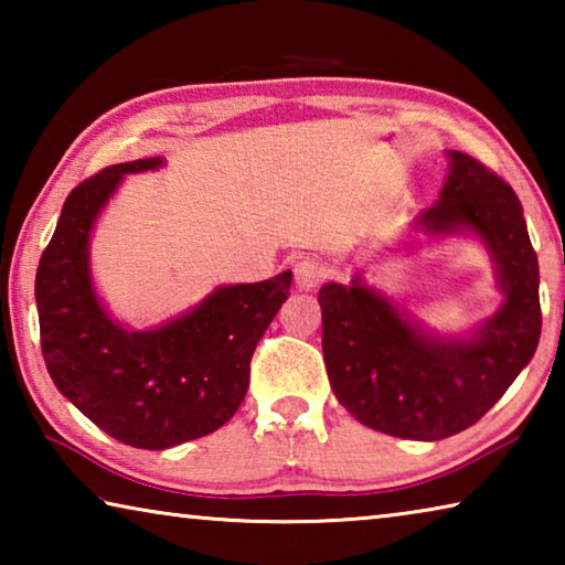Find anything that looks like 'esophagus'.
<instances>
[{
    "instance_id": "34e87169",
    "label": "esophagus",
    "mask_w": 565,
    "mask_h": 565,
    "mask_svg": "<svg viewBox=\"0 0 565 565\" xmlns=\"http://www.w3.org/2000/svg\"><path fill=\"white\" fill-rule=\"evenodd\" d=\"M323 276H327V271L317 259H301L294 266V281L299 291H313L323 281Z\"/></svg>"
}]
</instances>
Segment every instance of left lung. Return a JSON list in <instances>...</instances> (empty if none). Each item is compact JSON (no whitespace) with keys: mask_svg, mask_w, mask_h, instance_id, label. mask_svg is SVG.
<instances>
[{"mask_svg":"<svg viewBox=\"0 0 565 565\" xmlns=\"http://www.w3.org/2000/svg\"><path fill=\"white\" fill-rule=\"evenodd\" d=\"M438 202L416 226L448 236L473 232L489 248L501 309L466 337H441L353 276L323 284L321 347L339 404L374 431L441 441L473 426L533 359L541 339L539 256L523 206L505 181L463 151H446Z\"/></svg>","mask_w":565,"mask_h":565,"instance_id":"1","label":"left lung"}]
</instances>
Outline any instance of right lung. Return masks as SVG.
<instances>
[{
	"label": "right lung",
	"mask_w": 565,
	"mask_h": 565,
	"mask_svg": "<svg viewBox=\"0 0 565 565\" xmlns=\"http://www.w3.org/2000/svg\"><path fill=\"white\" fill-rule=\"evenodd\" d=\"M161 164V157L114 164L72 189L34 281L54 386L104 434L149 451L202 438L236 414L256 343L291 289V271H281L218 286L157 329L114 321L92 284L89 234L124 177Z\"/></svg>",
	"instance_id": "obj_1"
}]
</instances>
